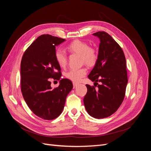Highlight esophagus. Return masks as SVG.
Returning <instances> with one entry per match:
<instances>
[{
	"mask_svg": "<svg viewBox=\"0 0 151 151\" xmlns=\"http://www.w3.org/2000/svg\"><path fill=\"white\" fill-rule=\"evenodd\" d=\"M79 85L78 83H73V86H74V88H76V87Z\"/></svg>",
	"mask_w": 151,
	"mask_h": 151,
	"instance_id": "esophagus-1",
	"label": "esophagus"
}]
</instances>
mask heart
<instances>
[{"label": "heart", "mask_w": 151, "mask_h": 151, "mask_svg": "<svg viewBox=\"0 0 151 151\" xmlns=\"http://www.w3.org/2000/svg\"><path fill=\"white\" fill-rule=\"evenodd\" d=\"M67 50L70 53L81 55V60L89 66L94 65L98 60V54L96 50L89 47V45L81 40H76L67 47ZM56 61L59 66L65 67L67 63L66 52L62 48H58L55 53ZM86 68H71L66 73V77L73 82H79L86 74Z\"/></svg>", "instance_id": "b5f03b06"}]
</instances>
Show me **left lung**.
Segmentation results:
<instances>
[{"label":"left lung","mask_w":151,"mask_h":151,"mask_svg":"<svg viewBox=\"0 0 151 151\" xmlns=\"http://www.w3.org/2000/svg\"><path fill=\"white\" fill-rule=\"evenodd\" d=\"M93 35L99 39L100 43L98 60L88 78L100 84L98 89L86 84L88 92L84 104L89 115L100 119L111 115L120 107L125 97L128 78L126 59L120 45L104 31Z\"/></svg>","instance_id":"1"}]
</instances>
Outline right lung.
Returning <instances> with one entry per match:
<instances>
[{"label": "right lung", "mask_w": 151, "mask_h": 151, "mask_svg": "<svg viewBox=\"0 0 151 151\" xmlns=\"http://www.w3.org/2000/svg\"><path fill=\"white\" fill-rule=\"evenodd\" d=\"M65 39L43 35L27 49L21 62V86L22 96L36 116L51 120L62 113L66 98L73 88L68 79L60 80L53 90L50 78L60 80L61 68L56 61L55 47Z\"/></svg>", "instance_id": "1"}]
</instances>
